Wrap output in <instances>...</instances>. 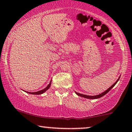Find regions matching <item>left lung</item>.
Segmentation results:
<instances>
[{"label": "left lung", "instance_id": "left-lung-1", "mask_svg": "<svg viewBox=\"0 0 132 132\" xmlns=\"http://www.w3.org/2000/svg\"><path fill=\"white\" fill-rule=\"evenodd\" d=\"M119 78H119L118 79L117 81H116V82H114V84H113L112 86L110 87V88H108L107 90H106V91L103 92V93H102L101 94H100V95H96V96H88V95H82V94H81V93H77V92H75V93H76V94H77V95L79 96L85 97V98H87V99H97V98H100V97H101L102 96H103L105 95V94H107L108 92L110 91L111 89H112L114 85H116V84L117 83V82L119 81Z\"/></svg>", "mask_w": 132, "mask_h": 132}]
</instances>
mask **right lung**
Segmentation results:
<instances>
[{
  "label": "right lung",
  "mask_w": 132,
  "mask_h": 132,
  "mask_svg": "<svg viewBox=\"0 0 132 132\" xmlns=\"http://www.w3.org/2000/svg\"><path fill=\"white\" fill-rule=\"evenodd\" d=\"M51 82H50V83L48 85V86H47V87H46V88L43 89V90H40V91H38V92H27V93H30V94H32V95H40V94L44 93V92L47 91L48 89V88H50V87Z\"/></svg>",
  "instance_id": "obj_1"
}]
</instances>
